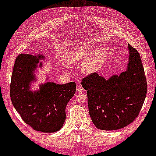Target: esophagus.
<instances>
[{
	"label": "esophagus",
	"instance_id": "1",
	"mask_svg": "<svg viewBox=\"0 0 156 156\" xmlns=\"http://www.w3.org/2000/svg\"><path fill=\"white\" fill-rule=\"evenodd\" d=\"M76 91H77V92H81V91H83V88L82 86H77L76 87Z\"/></svg>",
	"mask_w": 156,
	"mask_h": 156
}]
</instances>
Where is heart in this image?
<instances>
[{
    "label": "heart",
    "mask_w": 156,
    "mask_h": 156,
    "mask_svg": "<svg viewBox=\"0 0 156 156\" xmlns=\"http://www.w3.org/2000/svg\"><path fill=\"white\" fill-rule=\"evenodd\" d=\"M107 58V52L105 49L100 48L94 51L87 46L78 47L69 50L65 59L71 64L87 60L82 65V71L86 74H91L97 72L103 65Z\"/></svg>",
    "instance_id": "heart-1"
}]
</instances>
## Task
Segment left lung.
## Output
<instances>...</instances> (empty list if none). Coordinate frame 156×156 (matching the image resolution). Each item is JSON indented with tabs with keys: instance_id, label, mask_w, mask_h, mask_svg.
Instances as JSON below:
<instances>
[{
	"instance_id": "1",
	"label": "left lung",
	"mask_w": 156,
	"mask_h": 156,
	"mask_svg": "<svg viewBox=\"0 0 156 156\" xmlns=\"http://www.w3.org/2000/svg\"><path fill=\"white\" fill-rule=\"evenodd\" d=\"M126 69L108 80L93 73L82 81L87 91L89 113L97 129H122L138 116L147 92V82L139 53L128 44Z\"/></svg>"
}]
</instances>
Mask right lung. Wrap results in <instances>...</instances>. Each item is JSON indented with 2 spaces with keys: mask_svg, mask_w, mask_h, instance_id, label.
Returning <instances> with one entry per match:
<instances>
[{
  "mask_svg": "<svg viewBox=\"0 0 156 156\" xmlns=\"http://www.w3.org/2000/svg\"><path fill=\"white\" fill-rule=\"evenodd\" d=\"M42 55L21 54L17 57L12 70L10 94L11 101L21 118L34 130L54 133L65 121V108L76 91L75 82L57 84L47 82L37 90H31L36 81L35 71L42 67Z\"/></svg>",
  "mask_w": 156,
  "mask_h": 156,
  "instance_id": "obj_1",
  "label": "right lung"
}]
</instances>
